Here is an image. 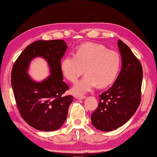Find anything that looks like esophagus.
Instances as JSON below:
<instances>
[{"instance_id": "obj_1", "label": "esophagus", "mask_w": 157, "mask_h": 157, "mask_svg": "<svg viewBox=\"0 0 157 157\" xmlns=\"http://www.w3.org/2000/svg\"><path fill=\"white\" fill-rule=\"evenodd\" d=\"M76 99H83L86 98V96H83V95H76Z\"/></svg>"}]
</instances>
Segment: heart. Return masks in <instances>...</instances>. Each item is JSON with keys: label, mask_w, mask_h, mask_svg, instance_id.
<instances>
[{"label": "heart", "mask_w": 157, "mask_h": 157, "mask_svg": "<svg viewBox=\"0 0 157 157\" xmlns=\"http://www.w3.org/2000/svg\"><path fill=\"white\" fill-rule=\"evenodd\" d=\"M121 66L120 56L99 44L87 43L77 48L74 56H67L61 61L63 75L76 82L84 72L86 75L72 88L76 94L89 92L97 85L99 88L109 86L117 78Z\"/></svg>", "instance_id": "heart-1"}]
</instances>
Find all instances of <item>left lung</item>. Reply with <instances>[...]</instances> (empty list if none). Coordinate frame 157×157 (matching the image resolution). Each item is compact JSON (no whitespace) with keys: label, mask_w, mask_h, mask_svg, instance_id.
Masks as SVG:
<instances>
[{"label":"left lung","mask_w":157,"mask_h":157,"mask_svg":"<svg viewBox=\"0 0 157 157\" xmlns=\"http://www.w3.org/2000/svg\"><path fill=\"white\" fill-rule=\"evenodd\" d=\"M122 69L113 85L99 94V104L91 115L97 129L110 132L125 124L136 111L141 99L143 68L127 44L117 41Z\"/></svg>","instance_id":"left-lung-1"}]
</instances>
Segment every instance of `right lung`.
Wrapping results in <instances>:
<instances>
[{
  "label": "right lung",
  "instance_id": "obj_1",
  "mask_svg": "<svg viewBox=\"0 0 157 157\" xmlns=\"http://www.w3.org/2000/svg\"><path fill=\"white\" fill-rule=\"evenodd\" d=\"M65 41H36L18 57L11 73V83L19 111L25 122L35 129L52 132L66 120L71 95L63 96L69 86L63 81L60 60L67 48ZM36 57L44 58L51 75L42 82L33 81L27 71Z\"/></svg>",
  "mask_w": 157,
  "mask_h": 157
}]
</instances>
